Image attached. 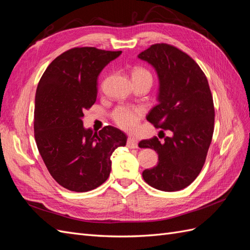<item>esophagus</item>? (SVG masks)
<instances>
[{"label": "esophagus", "instance_id": "obj_1", "mask_svg": "<svg viewBox=\"0 0 250 250\" xmlns=\"http://www.w3.org/2000/svg\"><path fill=\"white\" fill-rule=\"evenodd\" d=\"M127 147L131 148V149L138 148V140H135L134 138H131V137L128 138L127 139Z\"/></svg>", "mask_w": 250, "mask_h": 250}]
</instances>
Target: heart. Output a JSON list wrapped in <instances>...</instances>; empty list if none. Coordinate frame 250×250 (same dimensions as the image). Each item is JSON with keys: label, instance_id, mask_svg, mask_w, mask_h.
<instances>
[{"label": "heart", "instance_id": "b5f03b06", "mask_svg": "<svg viewBox=\"0 0 250 250\" xmlns=\"http://www.w3.org/2000/svg\"><path fill=\"white\" fill-rule=\"evenodd\" d=\"M132 76L148 77L152 81L151 73L144 67H135ZM143 109L140 107L130 106V105H120L111 112V119L121 129L126 131H133L137 129L140 121L143 117Z\"/></svg>", "mask_w": 250, "mask_h": 250}]
</instances>
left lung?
Wrapping results in <instances>:
<instances>
[{
  "label": "left lung",
  "mask_w": 250,
  "mask_h": 250,
  "mask_svg": "<svg viewBox=\"0 0 250 250\" xmlns=\"http://www.w3.org/2000/svg\"><path fill=\"white\" fill-rule=\"evenodd\" d=\"M152 64L160 78L158 103L147 120L156 128L172 132L161 143L156 137L143 140L141 148L154 149L156 167L143 178L157 190L179 191L190 186L206 163L214 132L215 108L207 76L187 53L168 43H154L139 54Z\"/></svg>",
  "instance_id": "obj_1"
}]
</instances>
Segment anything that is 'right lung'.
<instances>
[{"label":"right lung","mask_w":250,"mask_h":250,"mask_svg":"<svg viewBox=\"0 0 250 250\" xmlns=\"http://www.w3.org/2000/svg\"><path fill=\"white\" fill-rule=\"evenodd\" d=\"M122 51L76 47L57 56L35 96L34 138L51 176L73 192H87L109 176L110 156L126 145L124 132L105 126L84 129L82 117L97 99L98 76Z\"/></svg>","instance_id":"add662e5"}]
</instances>
